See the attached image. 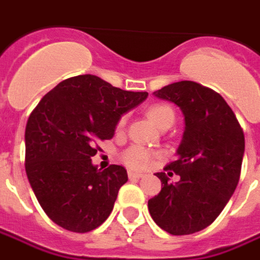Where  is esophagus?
<instances>
[{"label":"esophagus","instance_id":"obj_1","mask_svg":"<svg viewBox=\"0 0 260 260\" xmlns=\"http://www.w3.org/2000/svg\"><path fill=\"white\" fill-rule=\"evenodd\" d=\"M128 177H129V178H141V177H143V173H138V171L129 170V171H128Z\"/></svg>","mask_w":260,"mask_h":260}]
</instances>
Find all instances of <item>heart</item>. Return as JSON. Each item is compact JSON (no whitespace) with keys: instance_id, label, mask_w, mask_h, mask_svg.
Segmentation results:
<instances>
[{"instance_id":"heart-1","label":"heart","mask_w":260,"mask_h":260,"mask_svg":"<svg viewBox=\"0 0 260 260\" xmlns=\"http://www.w3.org/2000/svg\"><path fill=\"white\" fill-rule=\"evenodd\" d=\"M147 117H149V119L152 121L153 124L160 128L166 122L174 121V111L167 104L157 103V104H153V106L147 108ZM119 124H124V119ZM153 158H154V154L149 149L139 146V145L131 146L122 154L124 163L132 167V169H146L147 166L152 164Z\"/></svg>"}]
</instances>
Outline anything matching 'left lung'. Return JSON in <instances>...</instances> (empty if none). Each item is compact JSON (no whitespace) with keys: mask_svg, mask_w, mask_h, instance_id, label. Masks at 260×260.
I'll list each match as a JSON object with an SVG mask.
<instances>
[{"mask_svg":"<svg viewBox=\"0 0 260 260\" xmlns=\"http://www.w3.org/2000/svg\"><path fill=\"white\" fill-rule=\"evenodd\" d=\"M174 103L184 115V134L177 160L166 167L180 175L157 173L161 191L149 199V213L160 229L188 235L217 218L238 185L245 150L244 132L223 97L191 80H181L153 91Z\"/></svg>","mask_w":260,"mask_h":260,"instance_id":"1","label":"left lung"}]
</instances>
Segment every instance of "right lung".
I'll return each instance as SVG.
<instances>
[{
    "label": "right lung",
    "mask_w": 260,
    "mask_h": 260,
    "mask_svg": "<svg viewBox=\"0 0 260 260\" xmlns=\"http://www.w3.org/2000/svg\"><path fill=\"white\" fill-rule=\"evenodd\" d=\"M146 91L114 87L96 75L62 80L27 119L25 169L37 201L59 227L87 233L113 210L126 170H99L97 142L111 139L121 117L147 99Z\"/></svg>",
    "instance_id": "1"
}]
</instances>
